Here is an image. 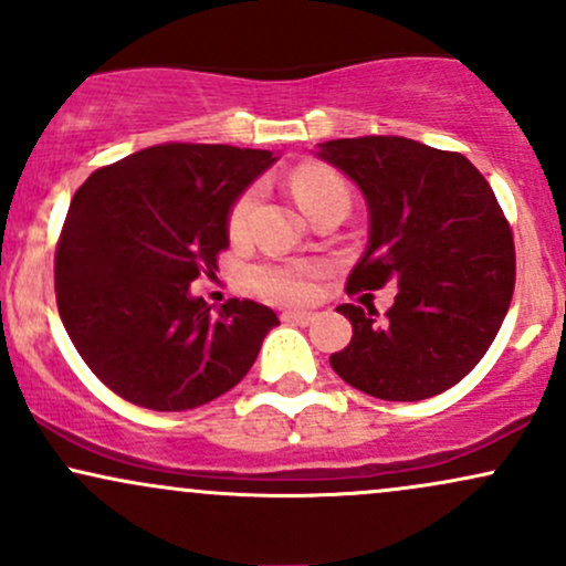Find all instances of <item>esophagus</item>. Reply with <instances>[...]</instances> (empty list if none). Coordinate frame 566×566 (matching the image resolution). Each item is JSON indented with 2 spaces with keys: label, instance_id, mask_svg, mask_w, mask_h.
I'll return each mask as SVG.
<instances>
[{
  "label": "esophagus",
  "instance_id": "34e87169",
  "mask_svg": "<svg viewBox=\"0 0 566 566\" xmlns=\"http://www.w3.org/2000/svg\"><path fill=\"white\" fill-rule=\"evenodd\" d=\"M282 322L311 324V322H314V314H311V311H282Z\"/></svg>",
  "mask_w": 566,
  "mask_h": 566
}]
</instances>
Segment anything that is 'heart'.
Instances as JSON below:
<instances>
[{
	"label": "heart",
	"mask_w": 566,
	"mask_h": 566,
	"mask_svg": "<svg viewBox=\"0 0 566 566\" xmlns=\"http://www.w3.org/2000/svg\"><path fill=\"white\" fill-rule=\"evenodd\" d=\"M292 191H295L297 205L303 207V212L308 216L311 210L324 205L329 199H346L348 201V188L337 178L335 172L324 170V167H301L292 175ZM258 193L247 191L242 199L233 205L229 229L233 237H242L250 223L252 210H255ZM322 274V265L314 261H276V263H261L252 269V287L258 295L269 297L276 303H301L308 301L316 290V279Z\"/></svg>",
	"instance_id": "heart-1"
}]
</instances>
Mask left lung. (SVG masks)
I'll return each mask as SVG.
<instances>
[{"instance_id":"8db88e82","label":"left lung","mask_w":566,"mask_h":566,"mask_svg":"<svg viewBox=\"0 0 566 566\" xmlns=\"http://www.w3.org/2000/svg\"><path fill=\"white\" fill-rule=\"evenodd\" d=\"M314 154L367 205V250L348 292L396 282L382 316L373 305H337L354 335L329 365L375 399L447 391L492 346L516 282L511 229L490 184L463 154L394 135L316 143Z\"/></svg>"}]
</instances>
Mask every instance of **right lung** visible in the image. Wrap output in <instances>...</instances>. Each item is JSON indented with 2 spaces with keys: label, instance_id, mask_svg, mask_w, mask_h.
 <instances>
[{
  "label": "right lung",
  "instance_id": "right-lung-1",
  "mask_svg": "<svg viewBox=\"0 0 566 566\" xmlns=\"http://www.w3.org/2000/svg\"><path fill=\"white\" fill-rule=\"evenodd\" d=\"M279 157L167 143L95 170L74 193L55 255L63 327L133 405L184 412L231 391L279 319L255 301L212 311L191 292L229 247L231 207Z\"/></svg>",
  "mask_w": 566,
  "mask_h": 566
}]
</instances>
